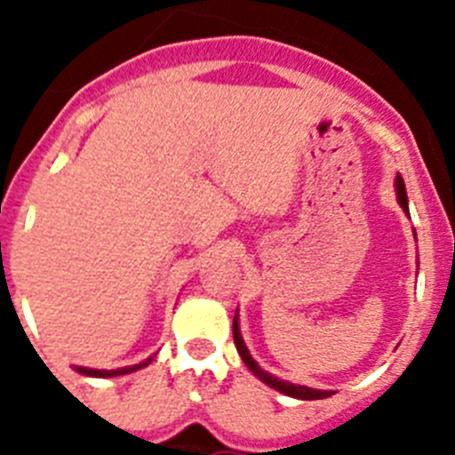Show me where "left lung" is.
<instances>
[{"label":"left lung","instance_id":"left-lung-1","mask_svg":"<svg viewBox=\"0 0 455 455\" xmlns=\"http://www.w3.org/2000/svg\"><path fill=\"white\" fill-rule=\"evenodd\" d=\"M396 196H399V204L403 207V212L408 214V196H405V184L403 180H401V175L396 178ZM232 332H235V347L236 351H239L241 360L246 363V367L251 369L252 373H255L259 380H264L267 385H271L273 389H277V392L287 394V396H293V399H305V401H312V399H328L331 394L335 392H328V389H312V387H305V385H293V383H287V380H280V378L271 376V373L264 371L259 364L255 363L251 357V353H248L246 344H243V339H241V332H239V323H236V316H235V323H232Z\"/></svg>","mask_w":455,"mask_h":455}]
</instances>
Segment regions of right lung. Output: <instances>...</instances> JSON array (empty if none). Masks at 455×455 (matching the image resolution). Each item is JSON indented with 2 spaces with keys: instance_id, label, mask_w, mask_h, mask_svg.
Returning a JSON list of instances; mask_svg holds the SVG:
<instances>
[{
  "instance_id": "obj_1",
  "label": "right lung",
  "mask_w": 455,
  "mask_h": 455,
  "mask_svg": "<svg viewBox=\"0 0 455 455\" xmlns=\"http://www.w3.org/2000/svg\"><path fill=\"white\" fill-rule=\"evenodd\" d=\"M152 357H148L146 363L140 364H134V367H123V369H116V371H102V369H88V367H77L79 373H84V376H98V378H107V376H124V373H132L136 371V369L146 367L148 363H150Z\"/></svg>"
}]
</instances>
